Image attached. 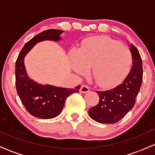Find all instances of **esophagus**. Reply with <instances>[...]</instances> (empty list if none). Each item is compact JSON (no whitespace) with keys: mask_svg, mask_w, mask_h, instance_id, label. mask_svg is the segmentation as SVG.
<instances>
[{"mask_svg":"<svg viewBox=\"0 0 155 155\" xmlns=\"http://www.w3.org/2000/svg\"><path fill=\"white\" fill-rule=\"evenodd\" d=\"M89 91H90L89 90V87L85 85H82V86H81L80 89H79V91H80L81 93H87Z\"/></svg>","mask_w":155,"mask_h":155,"instance_id":"obj_1","label":"esophagus"}]
</instances>
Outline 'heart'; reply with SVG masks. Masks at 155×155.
Wrapping results in <instances>:
<instances>
[{
	"label": "heart",
	"instance_id": "heart-1",
	"mask_svg": "<svg viewBox=\"0 0 155 155\" xmlns=\"http://www.w3.org/2000/svg\"><path fill=\"white\" fill-rule=\"evenodd\" d=\"M132 54L119 42L107 37H94L72 52V66L84 75L90 67L91 77L99 86L109 87L122 80L132 65Z\"/></svg>",
	"mask_w": 155,
	"mask_h": 155
}]
</instances>
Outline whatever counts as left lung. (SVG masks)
<instances>
[{
    "label": "left lung",
    "mask_w": 155,
    "mask_h": 155,
    "mask_svg": "<svg viewBox=\"0 0 155 155\" xmlns=\"http://www.w3.org/2000/svg\"><path fill=\"white\" fill-rule=\"evenodd\" d=\"M132 54L130 71L121 84L109 90L97 91L99 103L88 110L91 118L103 124L117 122L134 107L135 100L143 82V62L138 49L130 46Z\"/></svg>",
    "instance_id": "1"
}]
</instances>
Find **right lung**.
Here are the masks:
<instances>
[{
	"label": "right lung",
	"mask_w": 155,
	"mask_h": 155,
	"mask_svg": "<svg viewBox=\"0 0 155 155\" xmlns=\"http://www.w3.org/2000/svg\"><path fill=\"white\" fill-rule=\"evenodd\" d=\"M64 31L48 29L33 37L24 46L15 62V83L20 100L28 112L34 117L50 119L58 116L63 109L67 97L79 92L80 85L75 88L42 85L29 77L25 65V58L33 47L45 40L60 42Z\"/></svg>",
	"instance_id": "right-lung-1"
}]
</instances>
